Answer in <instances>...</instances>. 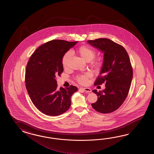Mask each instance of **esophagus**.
Here are the masks:
<instances>
[{
	"label": "esophagus",
	"instance_id": "34e87169",
	"mask_svg": "<svg viewBox=\"0 0 154 154\" xmlns=\"http://www.w3.org/2000/svg\"><path fill=\"white\" fill-rule=\"evenodd\" d=\"M83 89H84V90L86 92H87V93H90V92H91V88H83Z\"/></svg>",
	"mask_w": 154,
	"mask_h": 154
}]
</instances>
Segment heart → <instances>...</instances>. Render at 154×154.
Listing matches in <instances>:
<instances>
[{
  "label": "heart",
  "instance_id": "heart-1",
  "mask_svg": "<svg viewBox=\"0 0 154 154\" xmlns=\"http://www.w3.org/2000/svg\"><path fill=\"white\" fill-rule=\"evenodd\" d=\"M77 52L83 60L86 62H90L95 58L96 53L95 51L88 46H82L80 47L77 49ZM71 55L70 52H67L65 53L62 58V64L64 67L67 66L69 57ZM90 77L89 73H85L84 74L79 75L76 77L77 82L82 85H86L88 82V79Z\"/></svg>",
  "mask_w": 154,
  "mask_h": 154
}]
</instances>
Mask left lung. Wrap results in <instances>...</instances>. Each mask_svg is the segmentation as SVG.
<instances>
[{"label": "left lung", "mask_w": 154, "mask_h": 154, "mask_svg": "<svg viewBox=\"0 0 154 154\" xmlns=\"http://www.w3.org/2000/svg\"><path fill=\"white\" fill-rule=\"evenodd\" d=\"M87 42L104 54L100 76L95 85L105 82L106 88L99 92L92 90L98 99L92 107L102 113H111L122 105L129 91L133 79L129 57L123 46L111 39L101 38Z\"/></svg>", "instance_id": "8db88e82"}]
</instances>
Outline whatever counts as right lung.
Masks as SVG:
<instances>
[{"label":"right lung","mask_w":154,"mask_h":154,"mask_svg":"<svg viewBox=\"0 0 154 154\" xmlns=\"http://www.w3.org/2000/svg\"><path fill=\"white\" fill-rule=\"evenodd\" d=\"M54 39L39 46L26 66V88L33 105L43 113L56 116L66 112L71 105V96L78 88H57L56 76L63 72L62 58L77 43Z\"/></svg>","instance_id":"right-lung-1"}]
</instances>
